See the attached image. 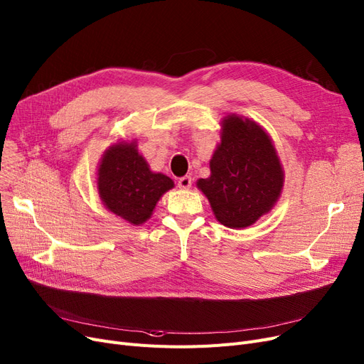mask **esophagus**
Here are the masks:
<instances>
[{
	"label": "esophagus",
	"instance_id": "1",
	"mask_svg": "<svg viewBox=\"0 0 364 364\" xmlns=\"http://www.w3.org/2000/svg\"><path fill=\"white\" fill-rule=\"evenodd\" d=\"M191 183H193L191 176H182V178H179V181H178V186L182 188V190H188V188L191 186Z\"/></svg>",
	"mask_w": 364,
	"mask_h": 364
}]
</instances>
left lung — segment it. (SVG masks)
<instances>
[{
    "label": "left lung",
    "mask_w": 364,
    "mask_h": 364,
    "mask_svg": "<svg viewBox=\"0 0 364 364\" xmlns=\"http://www.w3.org/2000/svg\"><path fill=\"white\" fill-rule=\"evenodd\" d=\"M284 171L272 140L259 125L231 114L210 159V178L197 186L216 220L230 228L252 225L281 196Z\"/></svg>",
    "instance_id": "1"
}]
</instances>
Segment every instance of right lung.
Wrapping results in <instances>:
<instances>
[{
	"instance_id": "right-lung-1",
	"label": "right lung",
	"mask_w": 364,
	"mask_h": 364,
	"mask_svg": "<svg viewBox=\"0 0 364 364\" xmlns=\"http://www.w3.org/2000/svg\"><path fill=\"white\" fill-rule=\"evenodd\" d=\"M173 185L166 174L149 170L134 141L113 144L98 167L101 200L110 212L134 225L149 220L156 201Z\"/></svg>"
}]
</instances>
